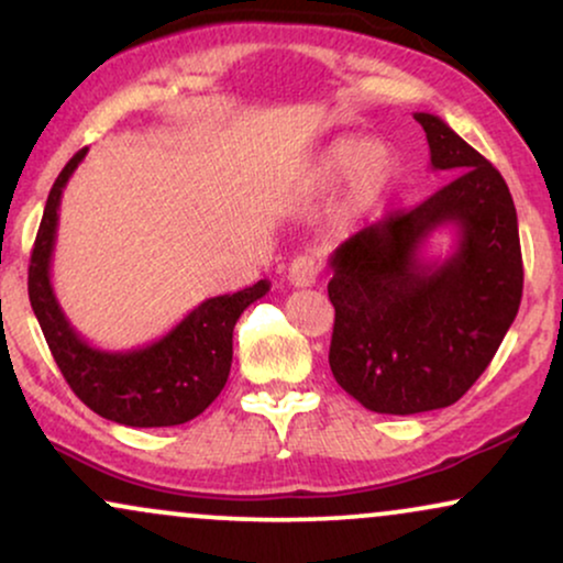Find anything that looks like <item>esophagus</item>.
Instances as JSON below:
<instances>
[{
    "instance_id": "esophagus-1",
    "label": "esophagus",
    "mask_w": 563,
    "mask_h": 563,
    "mask_svg": "<svg viewBox=\"0 0 563 563\" xmlns=\"http://www.w3.org/2000/svg\"><path fill=\"white\" fill-rule=\"evenodd\" d=\"M320 274V255L318 253H299L289 264V284L295 287H312Z\"/></svg>"
}]
</instances>
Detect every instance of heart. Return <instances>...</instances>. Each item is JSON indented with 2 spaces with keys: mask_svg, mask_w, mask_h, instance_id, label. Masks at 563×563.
I'll return each instance as SVG.
<instances>
[{
  "mask_svg": "<svg viewBox=\"0 0 563 563\" xmlns=\"http://www.w3.org/2000/svg\"><path fill=\"white\" fill-rule=\"evenodd\" d=\"M396 178V155L388 144L367 142L364 136H339L318 152L302 175L310 191H333L346 180L344 194L349 209L375 207Z\"/></svg>",
  "mask_w": 563,
  "mask_h": 563,
  "instance_id": "1",
  "label": "heart"
}]
</instances>
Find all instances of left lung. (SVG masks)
Wrapping results in <instances>:
<instances>
[{"mask_svg":"<svg viewBox=\"0 0 563 563\" xmlns=\"http://www.w3.org/2000/svg\"><path fill=\"white\" fill-rule=\"evenodd\" d=\"M424 126L432 170L455 178L413 209L388 211L328 258L335 308L331 372L375 413H421L468 393L515 323L522 299V253L512 194L499 170L440 115ZM456 230L444 260L426 240Z\"/></svg>","mask_w":563,"mask_h":563,"instance_id":"1","label":"left lung"}]
</instances>
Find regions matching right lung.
Masks as SVG:
<instances>
[{
  "label": "right lung",
  "instance_id": "add662e5",
  "mask_svg": "<svg viewBox=\"0 0 563 563\" xmlns=\"http://www.w3.org/2000/svg\"><path fill=\"white\" fill-rule=\"evenodd\" d=\"M85 155L87 147L58 173L43 209L27 268L33 312L64 379L90 411L115 424L139 429L186 424L207 411L211 400L222 393L230 375L232 331L238 318L247 305L264 297L272 284L261 279L235 295L203 299L163 339L147 346L108 352L87 344L64 316L51 284L62 194Z\"/></svg>",
  "mask_w": 563,
  "mask_h": 563
}]
</instances>
